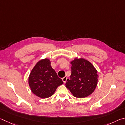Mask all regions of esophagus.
<instances>
[{"label":"esophagus","instance_id":"obj_1","mask_svg":"<svg viewBox=\"0 0 125 125\" xmlns=\"http://www.w3.org/2000/svg\"><path fill=\"white\" fill-rule=\"evenodd\" d=\"M67 77H66V76H65V77H64V78H62V81H63V82H64V83H66V81H67Z\"/></svg>","mask_w":125,"mask_h":125}]
</instances>
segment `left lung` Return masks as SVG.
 Returning a JSON list of instances; mask_svg holds the SVG:
<instances>
[{"instance_id":"left-lung-1","label":"left lung","mask_w":125,"mask_h":125,"mask_svg":"<svg viewBox=\"0 0 125 125\" xmlns=\"http://www.w3.org/2000/svg\"><path fill=\"white\" fill-rule=\"evenodd\" d=\"M71 75L67 80L66 87L74 97L86 98L90 95L97 87L98 71L88 60L76 58L70 61Z\"/></svg>"}]
</instances>
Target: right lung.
I'll list each match as a JSON object with an SVG mask.
<instances>
[{"instance_id":"add662e5","label":"right lung","mask_w":125,"mask_h":125,"mask_svg":"<svg viewBox=\"0 0 125 125\" xmlns=\"http://www.w3.org/2000/svg\"><path fill=\"white\" fill-rule=\"evenodd\" d=\"M63 83L48 58L39 60L28 77V84L32 93L41 98L51 97L58 87Z\"/></svg>"}]
</instances>
